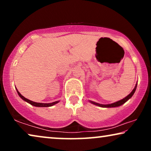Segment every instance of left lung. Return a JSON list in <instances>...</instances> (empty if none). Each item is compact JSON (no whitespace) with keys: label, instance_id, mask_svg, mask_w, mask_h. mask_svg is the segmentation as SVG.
<instances>
[{"label":"left lung","instance_id":"1","mask_svg":"<svg viewBox=\"0 0 151 151\" xmlns=\"http://www.w3.org/2000/svg\"><path fill=\"white\" fill-rule=\"evenodd\" d=\"M137 84H136L135 88H133V90L132 91L131 93L129 95V96H127V97H126V98L122 99V100H119V101H117V102H116L112 103V104H99V103H97V102H92V101H90V102L92 103V104H95V105H97V106H98L105 107V108H111V107L119 106H121V105H122L123 104H124V103L127 102V100H129V99L131 98L132 96H133V95L134 94V93H135V90H136V88H137Z\"/></svg>","mask_w":151,"mask_h":151}]
</instances>
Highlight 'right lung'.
I'll return each mask as SVG.
<instances>
[{
  "label": "right lung",
  "mask_w": 151,
  "mask_h": 151,
  "mask_svg": "<svg viewBox=\"0 0 151 151\" xmlns=\"http://www.w3.org/2000/svg\"><path fill=\"white\" fill-rule=\"evenodd\" d=\"M16 91H17L18 96H19L20 98L22 99V100H24V101H26L27 102L29 103L30 104H32V105H33V106H37V107H49V106H53V105H54V104H57V103L59 102V101H56V102H53L52 103H38V102H33V101H32V100H28V99L25 98L24 96H22V95L20 93L19 91H18L17 89H16Z\"/></svg>",
  "instance_id": "obj_1"
}]
</instances>
